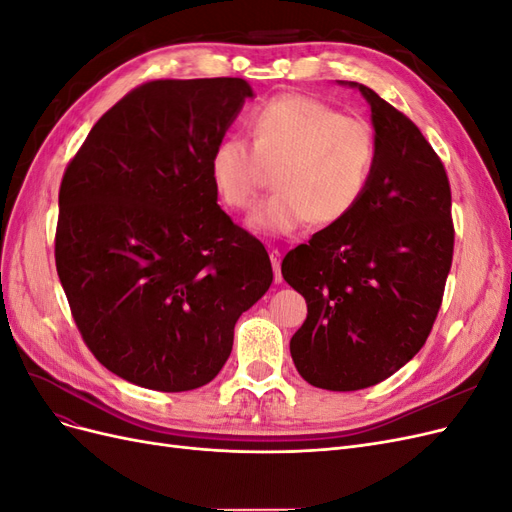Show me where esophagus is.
Listing matches in <instances>:
<instances>
[{
    "label": "esophagus",
    "mask_w": 512,
    "mask_h": 512,
    "mask_svg": "<svg viewBox=\"0 0 512 512\" xmlns=\"http://www.w3.org/2000/svg\"><path fill=\"white\" fill-rule=\"evenodd\" d=\"M271 265H273V273H275V284L282 282V254L280 250H271Z\"/></svg>",
    "instance_id": "34e87169"
}]
</instances>
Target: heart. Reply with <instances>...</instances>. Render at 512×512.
I'll return each instance as SVG.
<instances>
[{
	"mask_svg": "<svg viewBox=\"0 0 512 512\" xmlns=\"http://www.w3.org/2000/svg\"><path fill=\"white\" fill-rule=\"evenodd\" d=\"M252 143L230 134L211 153V181L230 209H250L275 171V194L247 220L258 235L290 237L309 222L331 226L361 205L378 166L365 119L301 94L277 96L250 117Z\"/></svg>",
	"mask_w": 512,
	"mask_h": 512,
	"instance_id": "b5f03b06",
	"label": "heart"
}]
</instances>
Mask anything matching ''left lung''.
Here are the masks:
<instances>
[{
	"instance_id": "8db88e82",
	"label": "left lung",
	"mask_w": 512,
	"mask_h": 512,
	"mask_svg": "<svg viewBox=\"0 0 512 512\" xmlns=\"http://www.w3.org/2000/svg\"><path fill=\"white\" fill-rule=\"evenodd\" d=\"M378 166L361 205L316 232L282 262L284 280L307 301L290 354L303 380L359 391L404 367L423 348L453 262L451 185L414 123L374 89Z\"/></svg>"
}]
</instances>
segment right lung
Returning a JSON list of instances; mask_svg holds the SVG:
<instances>
[{
	"instance_id": "right-lung-1",
	"label": "right lung",
	"mask_w": 512,
	"mask_h": 512,
	"mask_svg": "<svg viewBox=\"0 0 512 512\" xmlns=\"http://www.w3.org/2000/svg\"><path fill=\"white\" fill-rule=\"evenodd\" d=\"M254 91L151 81L104 113L59 188L55 265L96 359L151 391L211 382L273 282L258 239L218 205L211 153Z\"/></svg>"
}]
</instances>
